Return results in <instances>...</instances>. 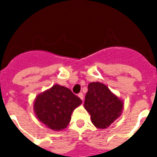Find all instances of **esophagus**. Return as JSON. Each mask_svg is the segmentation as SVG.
Returning a JSON list of instances; mask_svg holds the SVG:
<instances>
[{
  "mask_svg": "<svg viewBox=\"0 0 157 157\" xmlns=\"http://www.w3.org/2000/svg\"><path fill=\"white\" fill-rule=\"evenodd\" d=\"M78 97L80 98H81V100L83 101V98H84V95H83V94L82 93H80V94H78Z\"/></svg>",
  "mask_w": 157,
  "mask_h": 157,
  "instance_id": "esophagus-1",
  "label": "esophagus"
}]
</instances>
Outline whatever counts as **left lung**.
I'll return each instance as SVG.
<instances>
[{"label": "left lung", "mask_w": 157, "mask_h": 157, "mask_svg": "<svg viewBox=\"0 0 157 157\" xmlns=\"http://www.w3.org/2000/svg\"><path fill=\"white\" fill-rule=\"evenodd\" d=\"M84 107L96 128L107 129L121 115L124 103L106 85L97 81L89 84Z\"/></svg>", "instance_id": "left-lung-1"}]
</instances>
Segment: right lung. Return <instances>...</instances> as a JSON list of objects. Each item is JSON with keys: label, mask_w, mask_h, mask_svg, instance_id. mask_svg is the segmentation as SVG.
I'll list each match as a JSON object with an SVG mask.
<instances>
[{"label": "right lung", "mask_w": 157, "mask_h": 157, "mask_svg": "<svg viewBox=\"0 0 157 157\" xmlns=\"http://www.w3.org/2000/svg\"><path fill=\"white\" fill-rule=\"evenodd\" d=\"M82 101L68 88L58 84L36 97L33 110L37 119L49 129L60 131L67 126L71 113Z\"/></svg>", "instance_id": "obj_1"}]
</instances>
